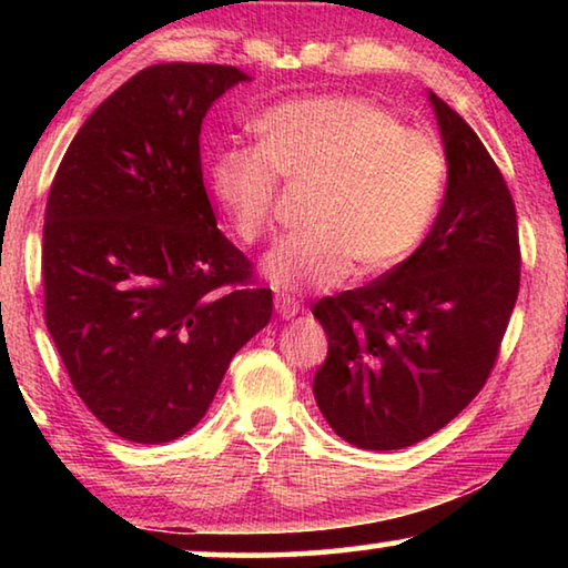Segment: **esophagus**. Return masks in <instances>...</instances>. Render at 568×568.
I'll return each mask as SVG.
<instances>
[{
	"label": "esophagus",
	"mask_w": 568,
	"mask_h": 568,
	"mask_svg": "<svg viewBox=\"0 0 568 568\" xmlns=\"http://www.w3.org/2000/svg\"><path fill=\"white\" fill-rule=\"evenodd\" d=\"M275 311L281 318H293V315L301 311V303H297L293 295H275Z\"/></svg>",
	"instance_id": "1"
}]
</instances>
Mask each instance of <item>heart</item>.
Returning <instances> with one entry per match:
<instances>
[{"label": "heart", "mask_w": 568, "mask_h": 568, "mask_svg": "<svg viewBox=\"0 0 568 568\" xmlns=\"http://www.w3.org/2000/svg\"><path fill=\"white\" fill-rule=\"evenodd\" d=\"M257 145L223 148L210 185L245 245L273 233L281 180L313 185L305 223L265 257L281 291H325L353 271L368 277L400 265L436 215L446 150L434 132L406 128L381 104L351 94L295 98L255 122Z\"/></svg>", "instance_id": "obj_1"}]
</instances>
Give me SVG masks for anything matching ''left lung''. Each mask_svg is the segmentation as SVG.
I'll list each match as a JSON object with an SVG mask.
<instances>
[{
    "instance_id": "obj_1",
    "label": "left lung",
    "mask_w": 568,
    "mask_h": 568,
    "mask_svg": "<svg viewBox=\"0 0 568 568\" xmlns=\"http://www.w3.org/2000/svg\"><path fill=\"white\" fill-rule=\"evenodd\" d=\"M448 158L444 205L400 265L313 315L328 355L313 393L331 428L368 450L418 444L491 376L521 285L516 205L501 170L456 110L430 94Z\"/></svg>"
}]
</instances>
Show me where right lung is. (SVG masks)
Returning a JSON list of instances; mask_svg holds the SVG:
<instances>
[{"mask_svg": "<svg viewBox=\"0 0 568 568\" xmlns=\"http://www.w3.org/2000/svg\"><path fill=\"white\" fill-rule=\"evenodd\" d=\"M247 80L233 64H152L94 110L44 210V321L77 396L112 434L168 444L205 416L273 291L217 230L200 128Z\"/></svg>", "mask_w": 568, "mask_h": 568, "instance_id": "right-lung-1", "label": "right lung"}]
</instances>
